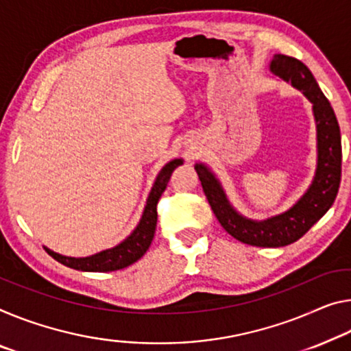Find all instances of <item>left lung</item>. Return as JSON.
Masks as SVG:
<instances>
[{
    "label": "left lung",
    "mask_w": 351,
    "mask_h": 351,
    "mask_svg": "<svg viewBox=\"0 0 351 351\" xmlns=\"http://www.w3.org/2000/svg\"><path fill=\"white\" fill-rule=\"evenodd\" d=\"M269 69L296 89L303 90L314 105L319 163L309 190L289 212L265 221H251L240 217L230 207L219 182L207 166L196 165V172L215 217L228 234L251 246L279 247L301 239L332 206L341 185L342 144L332 106L323 95L311 70L298 59L285 55H274Z\"/></svg>",
    "instance_id": "1"
}]
</instances>
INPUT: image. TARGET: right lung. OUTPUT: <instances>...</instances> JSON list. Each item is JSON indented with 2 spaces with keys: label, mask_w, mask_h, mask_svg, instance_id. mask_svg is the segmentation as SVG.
I'll use <instances>...</instances> for the list:
<instances>
[{
  "label": "right lung",
  "mask_w": 351,
  "mask_h": 351,
  "mask_svg": "<svg viewBox=\"0 0 351 351\" xmlns=\"http://www.w3.org/2000/svg\"><path fill=\"white\" fill-rule=\"evenodd\" d=\"M179 165H182V160L177 158L163 166V169L160 171L157 180L154 183L152 191L149 194L147 206L144 208L141 221H139L136 229L132 232V235L128 237L127 240H123L121 245L111 247V250L101 251L99 254L83 258L61 256L58 254V252L48 250V247H45V251L55 258V261L62 263V265L73 269H82V271H114V269L125 268L139 261V258L144 256V252L149 250L150 243H152L158 217L157 204L160 201L161 194L166 190V185H168L172 171H174Z\"/></svg>",
  "instance_id": "1"
}]
</instances>
